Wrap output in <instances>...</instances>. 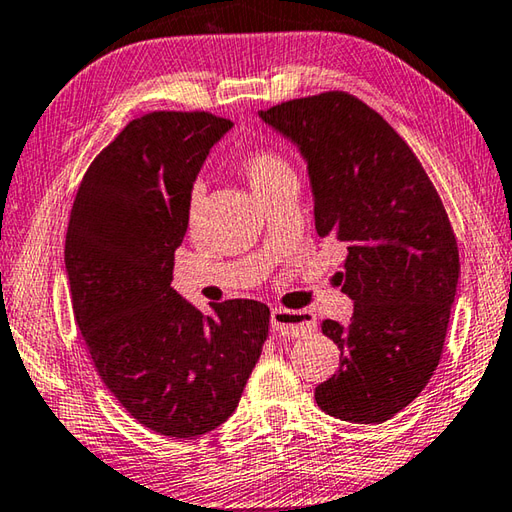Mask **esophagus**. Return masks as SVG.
I'll return each instance as SVG.
<instances>
[{"mask_svg": "<svg viewBox=\"0 0 512 512\" xmlns=\"http://www.w3.org/2000/svg\"><path fill=\"white\" fill-rule=\"evenodd\" d=\"M271 327L277 336L284 338H302L315 329V318L311 311H288L273 309L271 311Z\"/></svg>", "mask_w": 512, "mask_h": 512, "instance_id": "esophagus-1", "label": "esophagus"}]
</instances>
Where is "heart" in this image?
Returning a JSON list of instances; mask_svg holds the SVG:
<instances>
[{
    "mask_svg": "<svg viewBox=\"0 0 512 512\" xmlns=\"http://www.w3.org/2000/svg\"><path fill=\"white\" fill-rule=\"evenodd\" d=\"M241 170H244L250 188H253L255 192H259L262 188H266V185H271L275 181L286 179V176H295L291 165H288L280 154L268 152V150H257L253 154H248L244 163H241ZM199 208H201V190L194 188L190 192V199H188L190 221L197 219Z\"/></svg>",
    "mask_w": 512,
    "mask_h": 512,
    "instance_id": "obj_1",
    "label": "heart"
}]
</instances>
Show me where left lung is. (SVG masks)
Returning <instances> with one entry per match:
<instances>
[{"instance_id":"obj_1","label":"left lung","mask_w":512,"mask_h":512,"mask_svg":"<svg viewBox=\"0 0 512 512\" xmlns=\"http://www.w3.org/2000/svg\"><path fill=\"white\" fill-rule=\"evenodd\" d=\"M306 163L315 230L345 250L347 324L324 320L340 369L315 387L324 412L383 423L439 365L459 284L457 239L432 181L387 120L345 91L259 111Z\"/></svg>"}]
</instances>
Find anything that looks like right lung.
I'll use <instances>...</instances> for the list:
<instances>
[{
	"label": "right lung",
	"mask_w": 512,
	"mask_h": 512,
	"mask_svg": "<svg viewBox=\"0 0 512 512\" xmlns=\"http://www.w3.org/2000/svg\"><path fill=\"white\" fill-rule=\"evenodd\" d=\"M230 127L206 111L132 120L89 165L69 217L64 266L82 340L120 405L172 439L237 410L268 336L266 304L228 300L206 315L172 288L190 192Z\"/></svg>",
	"instance_id": "obj_1"
}]
</instances>
